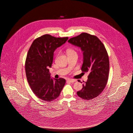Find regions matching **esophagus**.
I'll use <instances>...</instances> for the list:
<instances>
[{
    "mask_svg": "<svg viewBox=\"0 0 133 133\" xmlns=\"http://www.w3.org/2000/svg\"><path fill=\"white\" fill-rule=\"evenodd\" d=\"M67 81L71 83H73L76 81V80L75 79H67Z\"/></svg>",
    "mask_w": 133,
    "mask_h": 133,
    "instance_id": "esophagus-1",
    "label": "esophagus"
}]
</instances>
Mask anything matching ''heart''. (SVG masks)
Masks as SVG:
<instances>
[{"label": "heart", "instance_id": "b5f03b06", "mask_svg": "<svg viewBox=\"0 0 133 133\" xmlns=\"http://www.w3.org/2000/svg\"><path fill=\"white\" fill-rule=\"evenodd\" d=\"M67 53L68 55L72 54H76V52L73 49H68V50L67 51Z\"/></svg>", "mask_w": 133, "mask_h": 133}]
</instances>
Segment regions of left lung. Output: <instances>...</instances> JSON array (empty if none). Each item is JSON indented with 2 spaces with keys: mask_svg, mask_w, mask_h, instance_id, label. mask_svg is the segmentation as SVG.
<instances>
[{
  "mask_svg": "<svg viewBox=\"0 0 133 133\" xmlns=\"http://www.w3.org/2000/svg\"><path fill=\"white\" fill-rule=\"evenodd\" d=\"M68 42L81 48L83 58L81 70L89 73L87 81L77 94L83 99L92 100L101 93L107 83L109 72L107 52L99 38L87 33L71 38Z\"/></svg>",
  "mask_w": 133,
  "mask_h": 133,
  "instance_id": "1",
  "label": "left lung"
}]
</instances>
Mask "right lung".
<instances>
[{"label": "right lung", "instance_id": "obj_1", "mask_svg": "<svg viewBox=\"0 0 133 133\" xmlns=\"http://www.w3.org/2000/svg\"><path fill=\"white\" fill-rule=\"evenodd\" d=\"M68 39L45 34L34 40L28 50L25 62L27 79L34 94L43 101L56 99L65 84L63 78H52L48 68L52 66L54 52Z\"/></svg>", "mask_w": 133, "mask_h": 133}]
</instances>
